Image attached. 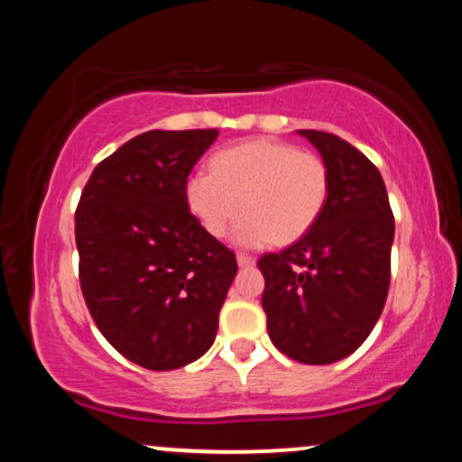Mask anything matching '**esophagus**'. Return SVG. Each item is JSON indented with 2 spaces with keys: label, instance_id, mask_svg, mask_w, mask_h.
<instances>
[{
  "label": "esophagus",
  "instance_id": "34e87169",
  "mask_svg": "<svg viewBox=\"0 0 462 462\" xmlns=\"http://www.w3.org/2000/svg\"><path fill=\"white\" fill-rule=\"evenodd\" d=\"M236 263L238 267H254V264H256V258L249 256V254H238Z\"/></svg>",
  "mask_w": 462,
  "mask_h": 462
}]
</instances>
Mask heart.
I'll return each mask as SVG.
<instances>
[{"instance_id":"obj_1","label":"heart","mask_w":462,"mask_h":462,"mask_svg":"<svg viewBox=\"0 0 462 462\" xmlns=\"http://www.w3.org/2000/svg\"><path fill=\"white\" fill-rule=\"evenodd\" d=\"M189 210L208 235L221 238L238 221L232 241L267 247L304 236L330 198V171L321 156L272 139H254L217 152L210 171L184 184Z\"/></svg>"}]
</instances>
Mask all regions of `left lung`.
Segmentation results:
<instances>
[{"mask_svg":"<svg viewBox=\"0 0 462 462\" xmlns=\"http://www.w3.org/2000/svg\"><path fill=\"white\" fill-rule=\"evenodd\" d=\"M330 171L317 224L278 254H264L263 309L269 338L306 365H330L363 346L383 315L395 221L375 164L337 134L298 130Z\"/></svg>","mask_w":462,"mask_h":462,"instance_id":"left-lung-1","label":"left lung"}]
</instances>
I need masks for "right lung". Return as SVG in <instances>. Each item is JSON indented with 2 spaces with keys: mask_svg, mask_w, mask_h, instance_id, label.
Listing matches in <instances>:
<instances>
[{
  "mask_svg": "<svg viewBox=\"0 0 462 462\" xmlns=\"http://www.w3.org/2000/svg\"><path fill=\"white\" fill-rule=\"evenodd\" d=\"M217 130H152L93 169L76 210L79 286L116 352L152 371L204 356L236 256L189 210L184 184Z\"/></svg>",
  "mask_w": 462,
  "mask_h": 462,
  "instance_id": "right-lung-1",
  "label": "right lung"
}]
</instances>
